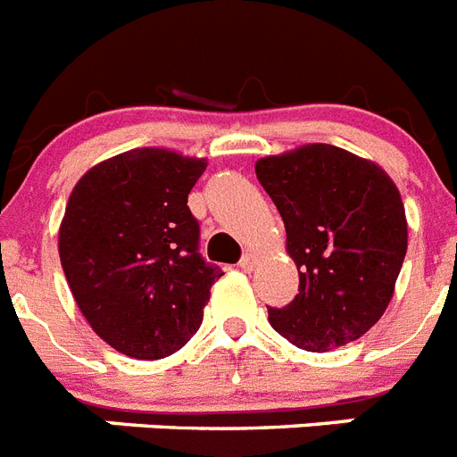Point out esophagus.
Masks as SVG:
<instances>
[{
	"label": "esophagus",
	"instance_id": "esophagus-1",
	"mask_svg": "<svg viewBox=\"0 0 457 457\" xmlns=\"http://www.w3.org/2000/svg\"><path fill=\"white\" fill-rule=\"evenodd\" d=\"M256 266V254L254 252H245L243 259H240V269L243 270H252Z\"/></svg>",
	"mask_w": 457,
	"mask_h": 457
}]
</instances>
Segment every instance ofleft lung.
Instances as JSON below:
<instances>
[{
  "mask_svg": "<svg viewBox=\"0 0 457 457\" xmlns=\"http://www.w3.org/2000/svg\"><path fill=\"white\" fill-rule=\"evenodd\" d=\"M299 294L269 308V322L296 348L327 353L357 341L386 312L406 256V214L386 170L331 145L259 158Z\"/></svg>",
  "mask_w": 457,
  "mask_h": 457,
  "instance_id": "1",
  "label": "left lung"
}]
</instances>
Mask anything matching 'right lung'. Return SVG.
Here are the masks:
<instances>
[{"instance_id": "add662e5", "label": "right lung", "mask_w": 457, "mask_h": 457, "mask_svg": "<svg viewBox=\"0 0 457 457\" xmlns=\"http://www.w3.org/2000/svg\"><path fill=\"white\" fill-rule=\"evenodd\" d=\"M205 158L130 149L90 168L71 191L58 252L79 311L97 337L135 360L187 345L221 269L198 252L188 194Z\"/></svg>"}]
</instances>
